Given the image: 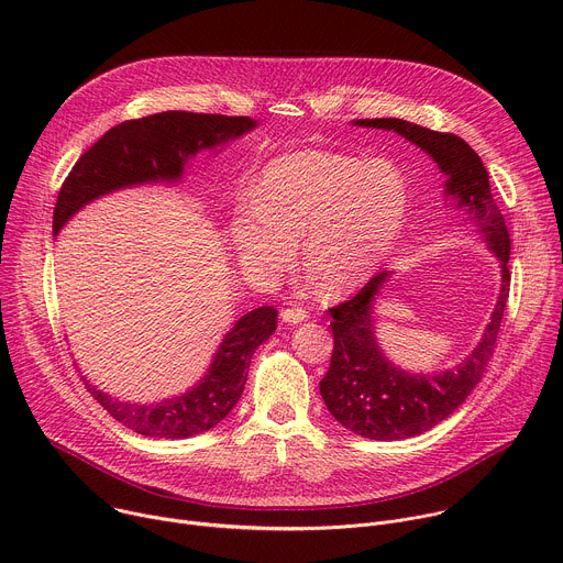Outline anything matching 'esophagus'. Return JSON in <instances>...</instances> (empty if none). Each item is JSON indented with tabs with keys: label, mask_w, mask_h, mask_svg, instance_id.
Returning a JSON list of instances; mask_svg holds the SVG:
<instances>
[{
	"label": "esophagus",
	"mask_w": 563,
	"mask_h": 563,
	"mask_svg": "<svg viewBox=\"0 0 563 563\" xmlns=\"http://www.w3.org/2000/svg\"><path fill=\"white\" fill-rule=\"evenodd\" d=\"M280 318H283V323L296 325V323H302V320L307 318V309H302V307H283Z\"/></svg>",
	"instance_id": "esophagus-1"
}]
</instances>
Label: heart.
Wrapping results in <instances>:
<instances>
[{
  "instance_id": "obj_1",
  "label": "heart",
  "mask_w": 563,
  "mask_h": 563,
  "mask_svg": "<svg viewBox=\"0 0 563 563\" xmlns=\"http://www.w3.org/2000/svg\"><path fill=\"white\" fill-rule=\"evenodd\" d=\"M406 213V180L387 159L305 148L272 159L231 205L224 233L238 263L265 276L294 263L300 240L307 272L341 294L387 258Z\"/></svg>"
}]
</instances>
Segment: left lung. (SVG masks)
Segmentation results:
<instances>
[{"label":"left lung","mask_w":563,"mask_h":563,"mask_svg":"<svg viewBox=\"0 0 563 563\" xmlns=\"http://www.w3.org/2000/svg\"><path fill=\"white\" fill-rule=\"evenodd\" d=\"M358 126L387 129L404 135L434 157L448 176L445 191L463 207L486 235L488 245L501 261V294L484 341L454 372L434 376H412L391 367L376 347L372 302L387 274H376L365 287L334 307V350L330 369L320 380V394L332 417L354 434L378 441H398L428 432L448 419L484 376L495 352L501 318L510 296V233L490 194V178L476 151L454 133L432 131L398 118L356 120Z\"/></svg>","instance_id":"1"}]
</instances>
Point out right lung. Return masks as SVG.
I'll return each instance as SVG.
<instances>
[{
  "instance_id": "right-lung-1",
  "label": "right lung",
  "mask_w": 563,
  "mask_h": 563,
  "mask_svg": "<svg viewBox=\"0 0 563 563\" xmlns=\"http://www.w3.org/2000/svg\"><path fill=\"white\" fill-rule=\"evenodd\" d=\"M254 126L256 122L247 115L231 118L189 111H163L120 122L79 155L62 183L53 209V233L93 198L140 183L176 180L189 155L243 135ZM276 320L278 311L267 305L245 313L224 336L200 385L165 404L131 406L93 389L89 383L85 385L115 421L142 437L187 439L207 432L238 404L247 383L252 356L272 336Z\"/></svg>"
}]
</instances>
